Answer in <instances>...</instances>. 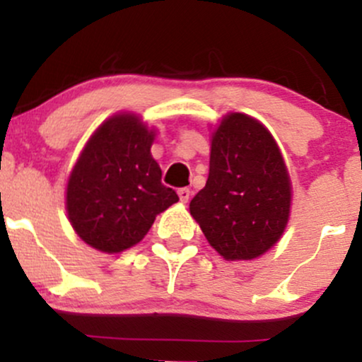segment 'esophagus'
<instances>
[{
  "label": "esophagus",
  "mask_w": 362,
  "mask_h": 362,
  "mask_svg": "<svg viewBox=\"0 0 362 362\" xmlns=\"http://www.w3.org/2000/svg\"><path fill=\"white\" fill-rule=\"evenodd\" d=\"M178 197H180V201L182 202H189V199H190V190L189 189H178Z\"/></svg>",
  "instance_id": "1"
}]
</instances>
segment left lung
<instances>
[{"instance_id":"8db88e82","label":"left lung","mask_w":362,"mask_h":362,"mask_svg":"<svg viewBox=\"0 0 362 362\" xmlns=\"http://www.w3.org/2000/svg\"><path fill=\"white\" fill-rule=\"evenodd\" d=\"M291 178L274 136L242 112L211 134L209 177L190 214L224 260H253L281 240L291 213Z\"/></svg>"}]
</instances>
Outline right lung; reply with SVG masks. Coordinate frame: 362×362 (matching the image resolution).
Segmentation results:
<instances>
[{
  "instance_id": "obj_1",
  "label": "right lung",
  "mask_w": 362,
  "mask_h": 362,
  "mask_svg": "<svg viewBox=\"0 0 362 362\" xmlns=\"http://www.w3.org/2000/svg\"><path fill=\"white\" fill-rule=\"evenodd\" d=\"M155 129L120 112L98 126L69 173L66 211L76 235L95 250L120 253L144 238L156 216L178 201L161 184L151 156Z\"/></svg>"
}]
</instances>
